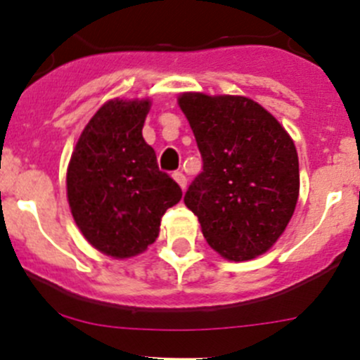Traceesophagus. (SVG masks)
<instances>
[{"mask_svg": "<svg viewBox=\"0 0 360 360\" xmlns=\"http://www.w3.org/2000/svg\"><path fill=\"white\" fill-rule=\"evenodd\" d=\"M172 177H174V181H176L177 184H179L181 186V190H186V176H184L183 172H179V170H177V172H174L172 174Z\"/></svg>", "mask_w": 360, "mask_h": 360, "instance_id": "obj_1", "label": "esophagus"}]
</instances>
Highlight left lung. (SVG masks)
I'll return each mask as SVG.
<instances>
[{
	"label": "left lung",
	"mask_w": 360,
	"mask_h": 360,
	"mask_svg": "<svg viewBox=\"0 0 360 360\" xmlns=\"http://www.w3.org/2000/svg\"><path fill=\"white\" fill-rule=\"evenodd\" d=\"M179 108L203 162L184 195L203 237L230 261L266 252L284 233L300 195L291 136L248 97L188 92Z\"/></svg>",
	"instance_id": "8db88e82"
}]
</instances>
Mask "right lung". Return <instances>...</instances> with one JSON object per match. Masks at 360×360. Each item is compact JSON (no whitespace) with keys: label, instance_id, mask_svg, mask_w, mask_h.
Masks as SVG:
<instances>
[{"label":"right lung","instance_id":"obj_1","mask_svg":"<svg viewBox=\"0 0 360 360\" xmlns=\"http://www.w3.org/2000/svg\"><path fill=\"white\" fill-rule=\"evenodd\" d=\"M150 101L112 99L83 129L68 167V200L83 237L111 257H132L158 237L183 197L143 137Z\"/></svg>","mask_w":360,"mask_h":360}]
</instances>
